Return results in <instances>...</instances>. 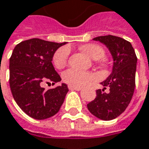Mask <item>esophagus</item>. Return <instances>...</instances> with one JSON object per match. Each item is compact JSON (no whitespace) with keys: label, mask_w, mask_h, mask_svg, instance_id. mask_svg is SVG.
I'll return each mask as SVG.
<instances>
[{"label":"esophagus","mask_w":149,"mask_h":149,"mask_svg":"<svg viewBox=\"0 0 149 149\" xmlns=\"http://www.w3.org/2000/svg\"><path fill=\"white\" fill-rule=\"evenodd\" d=\"M70 90H77V91H80L82 90V88H78V87H73V86H69L68 87Z\"/></svg>","instance_id":"obj_1"}]
</instances>
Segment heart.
Here are the masks:
<instances>
[{"mask_svg": "<svg viewBox=\"0 0 149 149\" xmlns=\"http://www.w3.org/2000/svg\"><path fill=\"white\" fill-rule=\"evenodd\" d=\"M84 53L93 60H99L104 56V50L101 46L94 44L86 45L82 47ZM69 56V49L66 47H61L57 49L53 56V64L58 69L66 66ZM94 78L92 73L82 72L76 69H69L63 74V79L66 83L73 87H83Z\"/></svg>", "mask_w": 149, "mask_h": 149, "instance_id": "1", "label": "heart"}]
</instances>
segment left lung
<instances>
[{"label":"left lung","instance_id":"left-lung-1","mask_svg":"<svg viewBox=\"0 0 149 149\" xmlns=\"http://www.w3.org/2000/svg\"><path fill=\"white\" fill-rule=\"evenodd\" d=\"M104 45L113 58L112 72L100 84L103 89L96 91V97L87 104L97 118L110 120L125 111L132 100L135 89V75L137 58L132 44L122 38L105 35L94 39ZM109 92H105L106 87Z\"/></svg>","mask_w":149,"mask_h":149}]
</instances>
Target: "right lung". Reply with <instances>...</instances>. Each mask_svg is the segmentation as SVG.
Segmentation results:
<instances>
[{
  "mask_svg": "<svg viewBox=\"0 0 149 149\" xmlns=\"http://www.w3.org/2000/svg\"><path fill=\"white\" fill-rule=\"evenodd\" d=\"M66 43L31 39L17 45L10 58V88L17 105L28 116L45 120L55 116L69 91L66 83L45 90L42 83L61 78L52 64L54 54Z\"/></svg>",
  "mask_w": 149,
  "mask_h": 149,
  "instance_id": "1",
  "label": "right lung"
}]
</instances>
